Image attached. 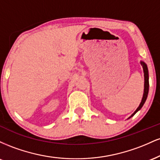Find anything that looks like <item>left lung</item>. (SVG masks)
<instances>
[{
  "instance_id": "8db88e82",
  "label": "left lung",
  "mask_w": 160,
  "mask_h": 160,
  "mask_svg": "<svg viewBox=\"0 0 160 160\" xmlns=\"http://www.w3.org/2000/svg\"><path fill=\"white\" fill-rule=\"evenodd\" d=\"M141 66L143 68V71H144V93H143V97L142 99H141V102L139 106L138 107V108L135 110V111L128 117V119H130L132 117H133L135 113H137L138 111H140L141 108L143 107L144 104L146 102L147 98H148V92H149V74H148V66H147L146 63L144 62L141 61L140 62Z\"/></svg>"
}]
</instances>
